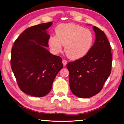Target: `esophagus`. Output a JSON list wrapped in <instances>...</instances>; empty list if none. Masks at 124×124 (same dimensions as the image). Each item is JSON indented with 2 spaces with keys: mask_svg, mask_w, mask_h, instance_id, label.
Wrapping results in <instances>:
<instances>
[{
  "mask_svg": "<svg viewBox=\"0 0 124 124\" xmlns=\"http://www.w3.org/2000/svg\"><path fill=\"white\" fill-rule=\"evenodd\" d=\"M62 64H63V65L64 66H66L67 63H68V62H67V60H65V59H63L62 61Z\"/></svg>",
  "mask_w": 124,
  "mask_h": 124,
  "instance_id": "1",
  "label": "esophagus"
}]
</instances>
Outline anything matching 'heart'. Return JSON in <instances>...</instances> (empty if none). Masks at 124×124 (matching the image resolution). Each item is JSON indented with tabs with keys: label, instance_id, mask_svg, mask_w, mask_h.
Listing matches in <instances>:
<instances>
[{
	"label": "heart",
	"instance_id": "b5f03b06",
	"mask_svg": "<svg viewBox=\"0 0 124 124\" xmlns=\"http://www.w3.org/2000/svg\"><path fill=\"white\" fill-rule=\"evenodd\" d=\"M55 36L49 38L48 45L54 53L62 51L69 58L76 60L88 53L93 46L94 36L89 29L74 23L60 24L55 28Z\"/></svg>",
	"mask_w": 124,
	"mask_h": 124
}]
</instances>
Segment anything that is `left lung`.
<instances>
[{
	"mask_svg": "<svg viewBox=\"0 0 124 124\" xmlns=\"http://www.w3.org/2000/svg\"><path fill=\"white\" fill-rule=\"evenodd\" d=\"M93 28L96 40L90 51L66 65L71 92L80 98H89L100 92L111 73L110 43L105 32L95 26Z\"/></svg>",
	"mask_w": 124,
	"mask_h": 124,
	"instance_id": "left-lung-1",
	"label": "left lung"
}]
</instances>
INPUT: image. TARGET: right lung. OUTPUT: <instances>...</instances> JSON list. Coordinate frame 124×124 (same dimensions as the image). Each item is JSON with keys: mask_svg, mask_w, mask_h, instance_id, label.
Returning <instances> with one entry per match:
<instances>
[{"mask_svg": "<svg viewBox=\"0 0 124 124\" xmlns=\"http://www.w3.org/2000/svg\"><path fill=\"white\" fill-rule=\"evenodd\" d=\"M51 22L28 28L15 40L11 50V67L23 93L42 97L48 94L57 73L62 68V59L50 53L49 35L46 29Z\"/></svg>", "mask_w": 124, "mask_h": 124, "instance_id": "right-lung-1", "label": "right lung"}]
</instances>
